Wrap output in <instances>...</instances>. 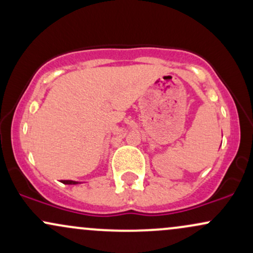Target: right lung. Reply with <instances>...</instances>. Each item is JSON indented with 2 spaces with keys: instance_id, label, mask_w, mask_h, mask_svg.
<instances>
[{
  "instance_id": "1",
  "label": "right lung",
  "mask_w": 253,
  "mask_h": 253,
  "mask_svg": "<svg viewBox=\"0 0 253 253\" xmlns=\"http://www.w3.org/2000/svg\"><path fill=\"white\" fill-rule=\"evenodd\" d=\"M62 183H64V184H77L78 182L70 181V179H68V181H62Z\"/></svg>"
}]
</instances>
